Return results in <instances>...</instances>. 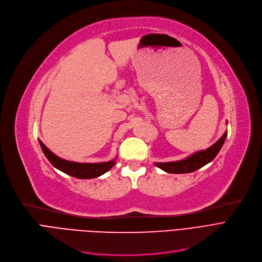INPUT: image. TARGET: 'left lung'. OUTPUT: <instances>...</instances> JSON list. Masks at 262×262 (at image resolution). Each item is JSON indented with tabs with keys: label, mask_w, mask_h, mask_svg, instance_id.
<instances>
[{
	"label": "left lung",
	"mask_w": 262,
	"mask_h": 262,
	"mask_svg": "<svg viewBox=\"0 0 262 262\" xmlns=\"http://www.w3.org/2000/svg\"><path fill=\"white\" fill-rule=\"evenodd\" d=\"M227 132L223 134L222 138L211 147L204 151H198L186 159H183L181 161L176 162H167V163H156V165L163 169L166 172L170 173H186V172H192L198 168H201L208 164L209 162L212 161L226 140Z\"/></svg>",
	"instance_id": "8db88e82"
}]
</instances>
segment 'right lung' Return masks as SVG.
<instances>
[{"instance_id": "right-lung-1", "label": "right lung", "mask_w": 262, "mask_h": 262, "mask_svg": "<svg viewBox=\"0 0 262 262\" xmlns=\"http://www.w3.org/2000/svg\"><path fill=\"white\" fill-rule=\"evenodd\" d=\"M39 144L45 156L50 161V163L57 169L76 178L92 179L99 177L103 175L104 172L111 169L115 164V160L110 162H102V163H78V162L67 161L55 156L52 151H50L41 141H39Z\"/></svg>"}]
</instances>
